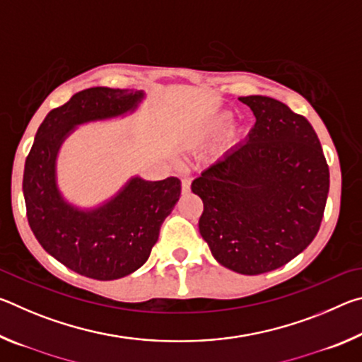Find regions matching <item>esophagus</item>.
I'll return each mask as SVG.
<instances>
[{"label": "esophagus", "mask_w": 362, "mask_h": 362, "mask_svg": "<svg viewBox=\"0 0 362 362\" xmlns=\"http://www.w3.org/2000/svg\"><path fill=\"white\" fill-rule=\"evenodd\" d=\"M189 179H182V192L183 193H188L189 192Z\"/></svg>", "instance_id": "obj_1"}]
</instances>
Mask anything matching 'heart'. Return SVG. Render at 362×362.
Listing matches in <instances>:
<instances>
[{"instance_id":"obj_1","label":"heart","mask_w":362,"mask_h":362,"mask_svg":"<svg viewBox=\"0 0 362 362\" xmlns=\"http://www.w3.org/2000/svg\"><path fill=\"white\" fill-rule=\"evenodd\" d=\"M231 122H233V113L230 112H222L211 116V118L201 126L198 136L192 140V144L193 145L209 144L211 140L217 139L220 134H223L226 129H228Z\"/></svg>"}]
</instances>
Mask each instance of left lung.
I'll use <instances>...</instances> for the list:
<instances>
[{"label": "left lung", "instance_id": "left-lung-1", "mask_svg": "<svg viewBox=\"0 0 362 362\" xmlns=\"http://www.w3.org/2000/svg\"><path fill=\"white\" fill-rule=\"evenodd\" d=\"M255 124L192 183L203 199L199 233L220 265L262 274L286 265L320 230L329 166L313 126L286 103L240 97Z\"/></svg>", "mask_w": 362, "mask_h": 362}]
</instances>
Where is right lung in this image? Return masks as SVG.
<instances>
[{"mask_svg":"<svg viewBox=\"0 0 362 362\" xmlns=\"http://www.w3.org/2000/svg\"><path fill=\"white\" fill-rule=\"evenodd\" d=\"M144 97L136 89L81 90L47 113L27 156L22 187L30 228L47 254L83 276L110 281L139 269L179 201L177 177L158 182L132 177L93 209L70 204L57 187L59 150L75 127L136 112Z\"/></svg>","mask_w":362,"mask_h":362,"instance_id":"1","label":"right lung"}]
</instances>
